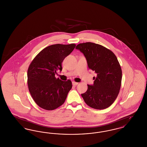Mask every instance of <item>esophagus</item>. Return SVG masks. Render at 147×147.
I'll return each mask as SVG.
<instances>
[{"instance_id":"obj_1","label":"esophagus","mask_w":147,"mask_h":147,"mask_svg":"<svg viewBox=\"0 0 147 147\" xmlns=\"http://www.w3.org/2000/svg\"><path fill=\"white\" fill-rule=\"evenodd\" d=\"M72 84H73V85H74V86H76V85H77L78 84V83L75 82H72Z\"/></svg>"}]
</instances>
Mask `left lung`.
I'll return each instance as SVG.
<instances>
[{
	"instance_id": "1",
	"label": "left lung",
	"mask_w": 147,
	"mask_h": 147,
	"mask_svg": "<svg viewBox=\"0 0 147 147\" xmlns=\"http://www.w3.org/2000/svg\"><path fill=\"white\" fill-rule=\"evenodd\" d=\"M76 49L85 56L88 67L97 74L94 84L82 94L85 102L95 109L112 105L117 97L122 80V70L116 56L110 49L92 42L78 45Z\"/></svg>"
}]
</instances>
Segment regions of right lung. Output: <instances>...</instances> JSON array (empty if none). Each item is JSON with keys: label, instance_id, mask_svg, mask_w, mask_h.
<instances>
[{"label": "right lung", "instance_id": "obj_1", "mask_svg": "<svg viewBox=\"0 0 147 147\" xmlns=\"http://www.w3.org/2000/svg\"><path fill=\"white\" fill-rule=\"evenodd\" d=\"M76 47L75 44L49 46L35 57L28 70V84L30 94L37 105L53 110L64 102L72 88L70 80L56 79L57 70H62V63Z\"/></svg>", "mask_w": 147, "mask_h": 147}]
</instances>
